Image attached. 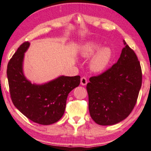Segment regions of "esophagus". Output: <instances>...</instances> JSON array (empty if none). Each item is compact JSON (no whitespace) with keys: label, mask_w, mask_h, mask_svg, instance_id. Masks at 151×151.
<instances>
[{"label":"esophagus","mask_w":151,"mask_h":151,"mask_svg":"<svg viewBox=\"0 0 151 151\" xmlns=\"http://www.w3.org/2000/svg\"><path fill=\"white\" fill-rule=\"evenodd\" d=\"M88 83V81H87L86 77H82L81 79V84L82 86H86V84Z\"/></svg>","instance_id":"obj_1"}]
</instances>
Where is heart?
Listing matches in <instances>:
<instances>
[{"label":"heart","mask_w":151,"mask_h":151,"mask_svg":"<svg viewBox=\"0 0 151 151\" xmlns=\"http://www.w3.org/2000/svg\"><path fill=\"white\" fill-rule=\"evenodd\" d=\"M100 44L95 42H90L83 45L81 54L84 57H90L100 49ZM111 56V50L109 48L101 49L93 56L90 63V67L93 71L100 72L106 68L110 61Z\"/></svg>","instance_id":"heart-1"}]
</instances>
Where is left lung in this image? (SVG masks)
Wrapping results in <instances>:
<instances>
[{
    "mask_svg": "<svg viewBox=\"0 0 151 151\" xmlns=\"http://www.w3.org/2000/svg\"><path fill=\"white\" fill-rule=\"evenodd\" d=\"M125 47L116 63L90 78L86 88L90 116L99 125H113L125 119L135 107L142 84L140 62L133 49Z\"/></svg>",
    "mask_w": 151,
    "mask_h": 151,
    "instance_id": "1",
    "label": "left lung"
}]
</instances>
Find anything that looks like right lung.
I'll list each match as a JSON object with an SVG mask.
<instances>
[{"mask_svg": "<svg viewBox=\"0 0 151 151\" xmlns=\"http://www.w3.org/2000/svg\"><path fill=\"white\" fill-rule=\"evenodd\" d=\"M29 46L28 42L21 44L8 62L7 76L10 97L15 107L31 121L52 124L64 114L68 94L79 86L81 77L62 76L43 85L31 83L22 70L24 52Z\"/></svg>", "mask_w": 151, "mask_h": 151, "instance_id": "right-lung-1", "label": "right lung"}]
</instances>
